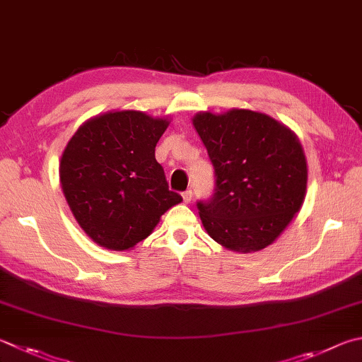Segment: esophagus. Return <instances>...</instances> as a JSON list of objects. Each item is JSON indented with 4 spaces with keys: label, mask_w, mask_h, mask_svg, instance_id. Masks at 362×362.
Returning a JSON list of instances; mask_svg holds the SVG:
<instances>
[{
    "label": "esophagus",
    "mask_w": 362,
    "mask_h": 362,
    "mask_svg": "<svg viewBox=\"0 0 362 362\" xmlns=\"http://www.w3.org/2000/svg\"><path fill=\"white\" fill-rule=\"evenodd\" d=\"M182 198H183V202H189L193 199V192L192 189H187V192L182 193Z\"/></svg>",
    "instance_id": "obj_1"
}]
</instances>
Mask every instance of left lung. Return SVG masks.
<instances>
[{
	"label": "left lung",
	"instance_id": "8db88e82",
	"mask_svg": "<svg viewBox=\"0 0 362 362\" xmlns=\"http://www.w3.org/2000/svg\"><path fill=\"white\" fill-rule=\"evenodd\" d=\"M193 124L215 170L214 196L198 202L207 234L239 253L271 245L305 198L307 161L298 136L248 109L199 112Z\"/></svg>",
	"mask_w": 362,
	"mask_h": 362
}]
</instances>
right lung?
<instances>
[{"instance_id": "obj_1", "label": "right lung", "mask_w": 362, "mask_h": 362, "mask_svg": "<svg viewBox=\"0 0 362 362\" xmlns=\"http://www.w3.org/2000/svg\"><path fill=\"white\" fill-rule=\"evenodd\" d=\"M168 118L117 110L85 122L60 161V183L88 238L109 250H129L148 238L182 196L170 192L155 147Z\"/></svg>"}]
</instances>
